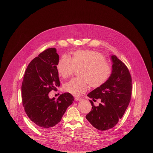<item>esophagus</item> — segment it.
Here are the masks:
<instances>
[{"label": "esophagus", "instance_id": "obj_1", "mask_svg": "<svg viewBox=\"0 0 153 153\" xmlns=\"http://www.w3.org/2000/svg\"><path fill=\"white\" fill-rule=\"evenodd\" d=\"M74 99H75V100H76V101H80V100H82L81 98L79 97H76Z\"/></svg>", "mask_w": 153, "mask_h": 153}]
</instances>
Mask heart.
Masks as SVG:
<instances>
[{"label":"heart","instance_id":"obj_1","mask_svg":"<svg viewBox=\"0 0 153 153\" xmlns=\"http://www.w3.org/2000/svg\"><path fill=\"white\" fill-rule=\"evenodd\" d=\"M102 53L94 51H78L74 53L72 59L66 55L60 58L57 69L64 79L72 76L76 69H80V78L65 83L64 91L74 96L84 93L89 84L92 87H99L109 79L112 68L106 62Z\"/></svg>","mask_w":153,"mask_h":153}]
</instances>
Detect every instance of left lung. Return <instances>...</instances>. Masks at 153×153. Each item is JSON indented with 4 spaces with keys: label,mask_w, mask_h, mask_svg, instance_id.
I'll use <instances>...</instances> for the list:
<instances>
[{
    "label": "left lung",
    "mask_w": 153,
    "mask_h": 153,
    "mask_svg": "<svg viewBox=\"0 0 153 153\" xmlns=\"http://www.w3.org/2000/svg\"><path fill=\"white\" fill-rule=\"evenodd\" d=\"M111 59L112 72L109 79L87 95L94 102L100 99L101 102L97 107L89 100L92 108L86 115L88 122L100 131L117 125L131 100L132 79L129 70L115 56H112Z\"/></svg>",
    "instance_id": "1"
}]
</instances>
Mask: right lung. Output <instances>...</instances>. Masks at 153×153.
I'll return each instance as SVG.
<instances>
[{"mask_svg":"<svg viewBox=\"0 0 153 153\" xmlns=\"http://www.w3.org/2000/svg\"><path fill=\"white\" fill-rule=\"evenodd\" d=\"M59 56L54 48H49L34 58L27 66L22 84V104L25 112L36 127L48 130L58 124L73 96L62 94L57 100L49 93L60 85L57 66Z\"/></svg>","mask_w":153,"mask_h":153,"instance_id":"1","label":"right lung"}]
</instances>
